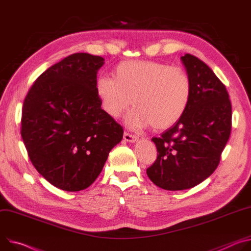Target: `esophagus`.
<instances>
[{"label":"esophagus","instance_id":"34e87169","mask_svg":"<svg viewBox=\"0 0 251 251\" xmlns=\"http://www.w3.org/2000/svg\"><path fill=\"white\" fill-rule=\"evenodd\" d=\"M124 140L126 141V142H127V143H135L136 141H137V137L135 136V135H131V134H129V133H126V132H125V134H124Z\"/></svg>","mask_w":251,"mask_h":251}]
</instances>
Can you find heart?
Masks as SVG:
<instances>
[{
	"label": "heart",
	"instance_id": "b5f03b06",
	"mask_svg": "<svg viewBox=\"0 0 251 251\" xmlns=\"http://www.w3.org/2000/svg\"><path fill=\"white\" fill-rule=\"evenodd\" d=\"M114 77L100 76L96 94L102 113L120 118L131 104L126 119L129 128L151 126L154 130L169 129L179 122L191 97V81L180 68L151 61H125L117 65Z\"/></svg>",
	"mask_w": 251,
	"mask_h": 251
}]
</instances>
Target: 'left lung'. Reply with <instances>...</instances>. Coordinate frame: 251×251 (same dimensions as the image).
<instances>
[{
	"mask_svg": "<svg viewBox=\"0 0 251 251\" xmlns=\"http://www.w3.org/2000/svg\"><path fill=\"white\" fill-rule=\"evenodd\" d=\"M191 81L184 115L159 137H152L157 158L147 170L150 179L166 190L196 186L217 168L231 130V102L226 86L202 61L180 58Z\"/></svg>",
	"mask_w": 251,
	"mask_h": 251,
	"instance_id": "obj_1",
	"label": "left lung"
}]
</instances>
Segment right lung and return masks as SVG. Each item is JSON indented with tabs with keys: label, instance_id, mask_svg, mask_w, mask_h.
<instances>
[{
	"label": "right lung",
	"instance_id": "obj_1",
	"mask_svg": "<svg viewBox=\"0 0 251 251\" xmlns=\"http://www.w3.org/2000/svg\"><path fill=\"white\" fill-rule=\"evenodd\" d=\"M104 59L69 55L44 72L22 110V138L36 170L66 191L88 188L100 176L124 129L105 116L96 94Z\"/></svg>",
	"mask_w": 251,
	"mask_h": 251
}]
</instances>
